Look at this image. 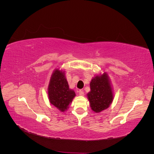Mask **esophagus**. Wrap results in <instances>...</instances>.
Masks as SVG:
<instances>
[{"mask_svg":"<svg viewBox=\"0 0 154 154\" xmlns=\"http://www.w3.org/2000/svg\"><path fill=\"white\" fill-rule=\"evenodd\" d=\"M79 95L81 96H83V95H84V92H83L82 90H80V91H79Z\"/></svg>","mask_w":154,"mask_h":154,"instance_id":"34e87169","label":"esophagus"}]
</instances>
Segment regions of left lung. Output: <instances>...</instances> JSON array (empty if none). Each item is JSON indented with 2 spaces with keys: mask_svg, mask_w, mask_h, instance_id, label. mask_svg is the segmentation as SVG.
Masks as SVG:
<instances>
[{
  "mask_svg": "<svg viewBox=\"0 0 154 154\" xmlns=\"http://www.w3.org/2000/svg\"><path fill=\"white\" fill-rule=\"evenodd\" d=\"M90 88L87 96L92 110L100 113L109 108L114 100V92L108 74L104 72L93 77Z\"/></svg>",
  "mask_w": 154,
  "mask_h": 154,
  "instance_id": "1",
  "label": "left lung"
}]
</instances>
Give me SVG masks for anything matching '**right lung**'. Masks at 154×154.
Masks as SVG:
<instances>
[{"mask_svg":"<svg viewBox=\"0 0 154 154\" xmlns=\"http://www.w3.org/2000/svg\"><path fill=\"white\" fill-rule=\"evenodd\" d=\"M48 94L51 104L64 112L69 109L76 96L74 90L69 88L67 80L62 69H56L51 76L48 88Z\"/></svg>","mask_w":154,"mask_h":154,"instance_id":"1","label":"right lung"}]
</instances>
